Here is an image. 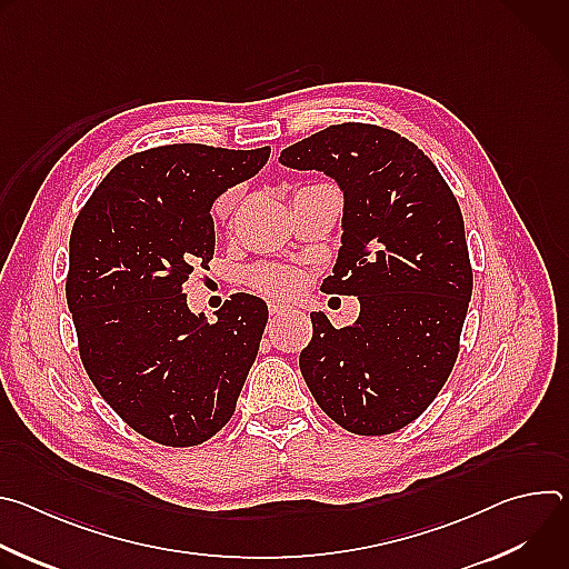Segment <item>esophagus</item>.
<instances>
[{
  "instance_id": "34e87169",
  "label": "esophagus",
  "mask_w": 569,
  "mask_h": 569,
  "mask_svg": "<svg viewBox=\"0 0 569 569\" xmlns=\"http://www.w3.org/2000/svg\"><path fill=\"white\" fill-rule=\"evenodd\" d=\"M268 308H270V315H272V317L286 315V312L290 310V306H286V303H281V301H270V303H268Z\"/></svg>"
}]
</instances>
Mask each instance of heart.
<instances>
[{
  "mask_svg": "<svg viewBox=\"0 0 569 569\" xmlns=\"http://www.w3.org/2000/svg\"><path fill=\"white\" fill-rule=\"evenodd\" d=\"M233 200H236V189H229L224 196H220L216 202V216H227L233 207ZM250 281L259 292L270 297H290L301 286L299 274L292 268H281V266L257 268Z\"/></svg>",
  "mask_w": 569,
  "mask_h": 569,
  "instance_id": "obj_1",
  "label": "heart"
}]
</instances>
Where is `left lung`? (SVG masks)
<instances>
[{
    "label": "left lung",
    "instance_id": "left-lung-1",
    "mask_svg": "<svg viewBox=\"0 0 569 569\" xmlns=\"http://www.w3.org/2000/svg\"><path fill=\"white\" fill-rule=\"evenodd\" d=\"M279 161L345 193L342 248L321 290L360 299L345 329L310 315L301 376L345 430L396 432L428 410L459 353L472 270L457 198L423 150L369 123L329 126Z\"/></svg>",
    "mask_w": 569,
    "mask_h": 569
}]
</instances>
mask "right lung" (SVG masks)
<instances>
[{
	"label": "right lung",
	"instance_id": "right-lung-1",
	"mask_svg": "<svg viewBox=\"0 0 569 569\" xmlns=\"http://www.w3.org/2000/svg\"><path fill=\"white\" fill-rule=\"evenodd\" d=\"M268 157L270 146L134 152L73 222L64 290L80 360L110 408L161 446H198L222 430L257 360L263 299L238 292L209 321L182 288L213 259L211 204Z\"/></svg>",
	"mask_w": 569,
	"mask_h": 569
}]
</instances>
